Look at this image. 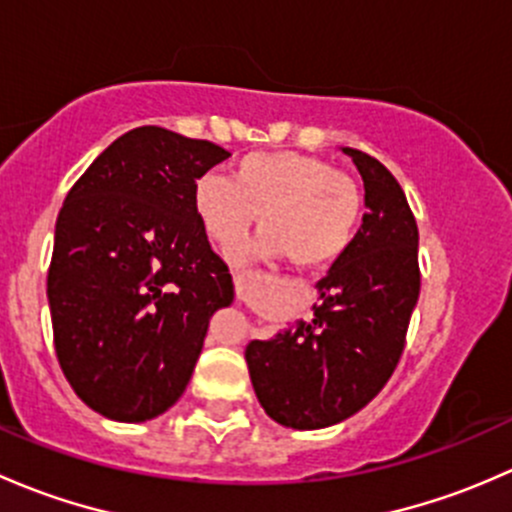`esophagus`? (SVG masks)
Wrapping results in <instances>:
<instances>
[{"instance_id":"obj_1","label":"esophagus","mask_w":512,"mask_h":512,"mask_svg":"<svg viewBox=\"0 0 512 512\" xmlns=\"http://www.w3.org/2000/svg\"><path fill=\"white\" fill-rule=\"evenodd\" d=\"M235 287H237V292H245V277L242 275H235Z\"/></svg>"}]
</instances>
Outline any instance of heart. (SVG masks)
<instances>
[{
    "instance_id": "heart-1",
    "label": "heart",
    "mask_w": 512,
    "mask_h": 512,
    "mask_svg": "<svg viewBox=\"0 0 512 512\" xmlns=\"http://www.w3.org/2000/svg\"><path fill=\"white\" fill-rule=\"evenodd\" d=\"M193 208L205 235L232 252L260 218L257 257H292L299 267L337 260L352 242L361 213L352 180L322 158L297 151L247 153L227 178L203 175L193 185Z\"/></svg>"
}]
</instances>
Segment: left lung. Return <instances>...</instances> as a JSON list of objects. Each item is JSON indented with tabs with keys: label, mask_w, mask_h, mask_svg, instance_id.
I'll return each mask as SVG.
<instances>
[{
	"label": "left lung",
	"mask_w": 512,
	"mask_h": 512,
	"mask_svg": "<svg viewBox=\"0 0 512 512\" xmlns=\"http://www.w3.org/2000/svg\"><path fill=\"white\" fill-rule=\"evenodd\" d=\"M342 151L364 180L359 232L317 282L312 322L299 319L245 349L265 414L299 431L334 426L384 389L421 289L418 227L404 190L376 158Z\"/></svg>",
	"instance_id": "left-lung-1"
}]
</instances>
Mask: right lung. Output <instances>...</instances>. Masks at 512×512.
I'll return each mask as SVG.
<instances>
[{"instance_id": "right-lung-1", "label": "right lung", "mask_w": 512, "mask_h": 512, "mask_svg": "<svg viewBox=\"0 0 512 512\" xmlns=\"http://www.w3.org/2000/svg\"><path fill=\"white\" fill-rule=\"evenodd\" d=\"M225 148L158 126L111 143L56 220L46 297L64 376L96 414L151 421L183 396L210 317L235 297L193 208Z\"/></svg>"}]
</instances>
